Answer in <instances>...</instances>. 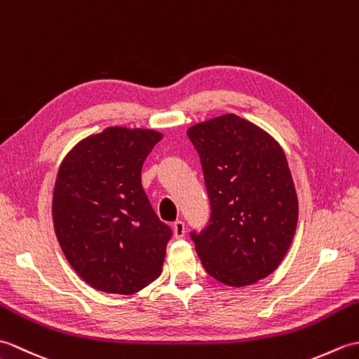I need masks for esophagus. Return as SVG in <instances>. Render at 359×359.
I'll use <instances>...</instances> for the list:
<instances>
[{
    "label": "esophagus",
    "instance_id": "34e87169",
    "mask_svg": "<svg viewBox=\"0 0 359 359\" xmlns=\"http://www.w3.org/2000/svg\"><path fill=\"white\" fill-rule=\"evenodd\" d=\"M172 231H174V238L175 239H180L185 236V224L182 222V220H175L172 224Z\"/></svg>",
    "mask_w": 359,
    "mask_h": 359
}]
</instances>
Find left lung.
<instances>
[{"label":"left lung","instance_id":"obj_1","mask_svg":"<svg viewBox=\"0 0 359 359\" xmlns=\"http://www.w3.org/2000/svg\"><path fill=\"white\" fill-rule=\"evenodd\" d=\"M201 157L211 216L191 239L210 276L251 285L278 269L297 225V196L280 144L225 114L187 131Z\"/></svg>","mask_w":359,"mask_h":359}]
</instances>
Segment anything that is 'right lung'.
<instances>
[{
    "instance_id": "right-lung-1",
    "label": "right lung",
    "mask_w": 359,
    "mask_h": 359,
    "mask_svg": "<svg viewBox=\"0 0 359 359\" xmlns=\"http://www.w3.org/2000/svg\"><path fill=\"white\" fill-rule=\"evenodd\" d=\"M162 134L111 126L67 152L52 197L60 247L79 276L104 293L154 282L171 239L142 187V166Z\"/></svg>"
}]
</instances>
